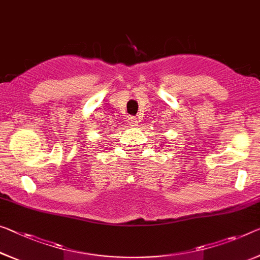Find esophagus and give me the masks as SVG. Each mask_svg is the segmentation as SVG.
<instances>
[{
  "label": "esophagus",
  "instance_id": "obj_1",
  "mask_svg": "<svg viewBox=\"0 0 260 260\" xmlns=\"http://www.w3.org/2000/svg\"><path fill=\"white\" fill-rule=\"evenodd\" d=\"M129 125L130 126H138V119L135 116L129 117Z\"/></svg>",
  "mask_w": 260,
  "mask_h": 260
}]
</instances>
